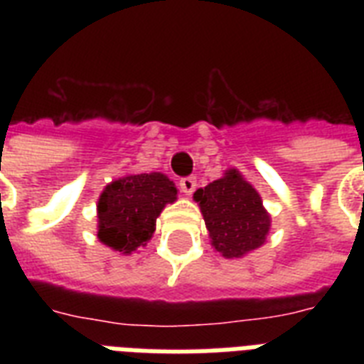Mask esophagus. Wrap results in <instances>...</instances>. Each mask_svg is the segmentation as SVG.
Wrapping results in <instances>:
<instances>
[{"label": "esophagus", "mask_w": 364, "mask_h": 364, "mask_svg": "<svg viewBox=\"0 0 364 364\" xmlns=\"http://www.w3.org/2000/svg\"><path fill=\"white\" fill-rule=\"evenodd\" d=\"M179 188H181L187 196H191V194L194 193V188H196V179H194V177H183L181 181H179Z\"/></svg>", "instance_id": "1"}]
</instances>
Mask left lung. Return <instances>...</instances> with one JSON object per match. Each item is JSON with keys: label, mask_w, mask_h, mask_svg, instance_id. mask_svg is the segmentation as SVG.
<instances>
[{"label": "left lung", "mask_w": 364, "mask_h": 364, "mask_svg": "<svg viewBox=\"0 0 364 364\" xmlns=\"http://www.w3.org/2000/svg\"><path fill=\"white\" fill-rule=\"evenodd\" d=\"M211 247L225 259H242L264 245L270 234V213L262 205L257 188L236 168L194 193Z\"/></svg>", "instance_id": "left-lung-1"}]
</instances>
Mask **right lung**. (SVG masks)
I'll return each instance as SVG.
<instances>
[{
	"mask_svg": "<svg viewBox=\"0 0 364 364\" xmlns=\"http://www.w3.org/2000/svg\"><path fill=\"white\" fill-rule=\"evenodd\" d=\"M177 200V187L170 177L128 173L105 185L98 198V240L121 255L136 253L153 238L156 219Z\"/></svg>",
	"mask_w": 364,
	"mask_h": 364,
	"instance_id": "right-lung-1",
	"label": "right lung"
}]
</instances>
